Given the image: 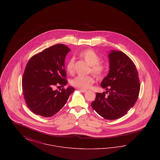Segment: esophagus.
Segmentation results:
<instances>
[{
    "mask_svg": "<svg viewBox=\"0 0 160 160\" xmlns=\"http://www.w3.org/2000/svg\"><path fill=\"white\" fill-rule=\"evenodd\" d=\"M79 91L82 92H83V93H84V92H87L86 90H84V89H78Z\"/></svg>",
    "mask_w": 160,
    "mask_h": 160,
    "instance_id": "1",
    "label": "esophagus"
}]
</instances>
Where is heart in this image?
<instances>
[{
	"mask_svg": "<svg viewBox=\"0 0 160 160\" xmlns=\"http://www.w3.org/2000/svg\"><path fill=\"white\" fill-rule=\"evenodd\" d=\"M78 56L90 65L89 72H92L97 78H102L106 75L107 66L104 63L100 62L101 58L93 50L88 48L80 52ZM75 59L71 58L69 59L66 69L69 74H72L74 71ZM95 82V78L92 75L82 76H78L71 80L72 86L82 89H88L91 87Z\"/></svg>",
	"mask_w": 160,
	"mask_h": 160,
	"instance_id": "b5f03b06",
	"label": "heart"
}]
</instances>
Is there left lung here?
<instances>
[{"label":"left lung","instance_id":"1","mask_svg":"<svg viewBox=\"0 0 160 160\" xmlns=\"http://www.w3.org/2000/svg\"><path fill=\"white\" fill-rule=\"evenodd\" d=\"M110 71L101 82L106 92L97 93L92 108L101 117L114 120L123 116L136 102L140 84L136 67L122 52L108 54Z\"/></svg>","mask_w":160,"mask_h":160}]
</instances>
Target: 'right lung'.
Segmentation results:
<instances>
[{
    "mask_svg": "<svg viewBox=\"0 0 160 160\" xmlns=\"http://www.w3.org/2000/svg\"><path fill=\"white\" fill-rule=\"evenodd\" d=\"M70 48L56 44L33 55L28 62L22 78V90L27 106L35 114L51 117L67 103L74 88L65 89L68 81L64 61ZM62 88L54 91V86Z\"/></svg>",
    "mask_w": 160,
    "mask_h": 160,
    "instance_id": "1",
    "label": "right lung"
}]
</instances>
